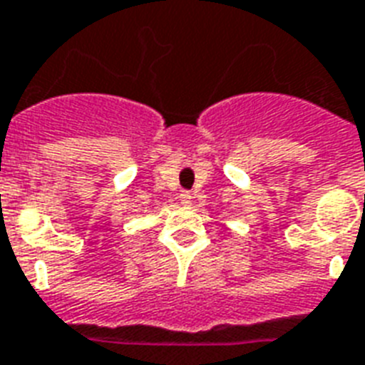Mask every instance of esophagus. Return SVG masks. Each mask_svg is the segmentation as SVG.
<instances>
[{
  "label": "esophagus",
  "instance_id": "obj_1",
  "mask_svg": "<svg viewBox=\"0 0 365 365\" xmlns=\"http://www.w3.org/2000/svg\"><path fill=\"white\" fill-rule=\"evenodd\" d=\"M191 199H193V197H191V193H187V191H182V193H180V200H182V205L189 206L191 205Z\"/></svg>",
  "mask_w": 365,
  "mask_h": 365
}]
</instances>
